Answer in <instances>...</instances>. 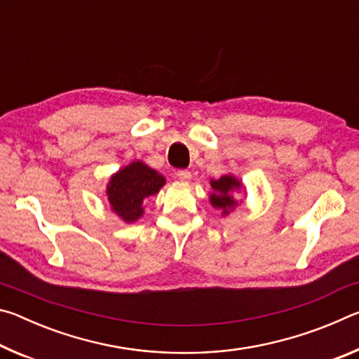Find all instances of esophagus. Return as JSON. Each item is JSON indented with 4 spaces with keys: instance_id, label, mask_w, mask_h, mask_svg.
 Instances as JSON below:
<instances>
[{
    "instance_id": "34e87169",
    "label": "esophagus",
    "mask_w": 359,
    "mask_h": 359,
    "mask_svg": "<svg viewBox=\"0 0 359 359\" xmlns=\"http://www.w3.org/2000/svg\"><path fill=\"white\" fill-rule=\"evenodd\" d=\"M177 179L179 180H182V182H188L191 179V172L190 171H177Z\"/></svg>"
}]
</instances>
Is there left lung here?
Returning <instances> with one entry per match:
<instances>
[{
	"mask_svg": "<svg viewBox=\"0 0 359 359\" xmlns=\"http://www.w3.org/2000/svg\"><path fill=\"white\" fill-rule=\"evenodd\" d=\"M210 187L212 193L209 194V201L212 208L222 212V217L229 215L239 205V201L234 198V193L241 190L245 193V185L233 174H224L218 179H210Z\"/></svg>",
	"mask_w": 359,
	"mask_h": 359,
	"instance_id": "1",
	"label": "left lung"
}]
</instances>
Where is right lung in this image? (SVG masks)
<instances>
[{
	"label": "right lung",
	"instance_id": "1",
	"mask_svg": "<svg viewBox=\"0 0 359 359\" xmlns=\"http://www.w3.org/2000/svg\"><path fill=\"white\" fill-rule=\"evenodd\" d=\"M166 184L155 169L136 160L118 169L107 182L106 194L111 210L121 222L135 223L144 215V201L154 196Z\"/></svg>",
	"mask_w": 359,
	"mask_h": 359
}]
</instances>
